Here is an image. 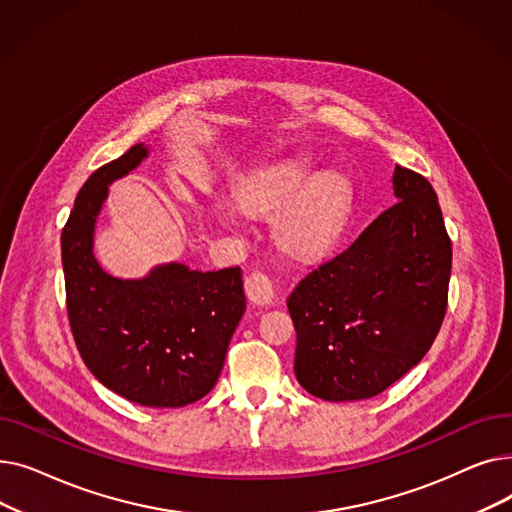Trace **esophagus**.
I'll list each match as a JSON object with an SVG mask.
<instances>
[{
    "label": "esophagus",
    "mask_w": 512,
    "mask_h": 512,
    "mask_svg": "<svg viewBox=\"0 0 512 512\" xmlns=\"http://www.w3.org/2000/svg\"><path fill=\"white\" fill-rule=\"evenodd\" d=\"M245 294L253 305L267 307L276 299V286L272 278L263 272H251L245 278Z\"/></svg>",
    "instance_id": "1"
}]
</instances>
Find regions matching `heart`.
Returning <instances> with one entry per match:
<instances>
[{
  "mask_svg": "<svg viewBox=\"0 0 512 512\" xmlns=\"http://www.w3.org/2000/svg\"><path fill=\"white\" fill-rule=\"evenodd\" d=\"M299 161L255 176L240 193V205L261 215H276V238L299 257L326 253L338 240L346 213L348 188L336 174H319Z\"/></svg>",
  "mask_w": 512,
  "mask_h": 512,
  "instance_id": "b5f03b06",
  "label": "heart"
}]
</instances>
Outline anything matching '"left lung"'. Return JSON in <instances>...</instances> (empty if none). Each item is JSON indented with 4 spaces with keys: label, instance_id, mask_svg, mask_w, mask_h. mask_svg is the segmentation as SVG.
I'll use <instances>...</instances> for the list:
<instances>
[{
    "label": "left lung",
    "instance_id": "1",
    "mask_svg": "<svg viewBox=\"0 0 512 512\" xmlns=\"http://www.w3.org/2000/svg\"><path fill=\"white\" fill-rule=\"evenodd\" d=\"M396 203L288 297L294 373L330 402L384 392L434 344L448 307L452 242L436 191L396 166Z\"/></svg>",
    "mask_w": 512,
    "mask_h": 512
}]
</instances>
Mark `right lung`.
<instances>
[{
    "label": "right lung",
    "instance_id": "1",
    "mask_svg": "<svg viewBox=\"0 0 512 512\" xmlns=\"http://www.w3.org/2000/svg\"><path fill=\"white\" fill-rule=\"evenodd\" d=\"M147 147L95 170L62 230L66 309L80 357L112 392L143 407L176 409L203 398L220 378L245 313L240 267L218 272L159 265L143 280L101 270L93 232L107 184L137 168Z\"/></svg>",
    "mask_w": 512,
    "mask_h": 512
}]
</instances>
